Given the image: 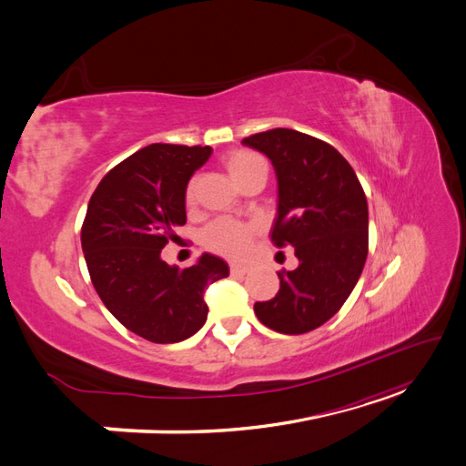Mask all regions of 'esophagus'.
Masks as SVG:
<instances>
[{
  "mask_svg": "<svg viewBox=\"0 0 466 466\" xmlns=\"http://www.w3.org/2000/svg\"><path fill=\"white\" fill-rule=\"evenodd\" d=\"M229 268H231V274H237V276H245L250 270V266L243 262H231Z\"/></svg>",
  "mask_w": 466,
  "mask_h": 466,
  "instance_id": "obj_1",
  "label": "esophagus"
}]
</instances>
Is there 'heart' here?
I'll return each mask as SVG.
<instances>
[{"label":"heart","mask_w":466,"mask_h":466,"mask_svg":"<svg viewBox=\"0 0 466 466\" xmlns=\"http://www.w3.org/2000/svg\"><path fill=\"white\" fill-rule=\"evenodd\" d=\"M225 167H228V173L233 178L235 185L238 187L241 182L250 177L258 168H266L264 159L255 151H233L228 155L225 159ZM194 194H196V185L190 182L187 188V202H194ZM252 235H255V228L252 225H243L233 219H218L209 225V228L204 231V245L218 252V255L223 257H243L250 241Z\"/></svg>","instance_id":"b5f03b06"}]
</instances>
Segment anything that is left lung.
<instances>
[{"label":"left lung","mask_w":466,"mask_h":466,"mask_svg":"<svg viewBox=\"0 0 466 466\" xmlns=\"http://www.w3.org/2000/svg\"><path fill=\"white\" fill-rule=\"evenodd\" d=\"M270 159L278 180L272 241L291 245L299 266L279 272V291L255 303L262 324L303 334L332 319L356 288L368 258V200L354 168L332 146L289 128L243 139Z\"/></svg>","instance_id":"obj_1"}]
</instances>
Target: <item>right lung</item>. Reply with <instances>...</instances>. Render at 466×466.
<instances>
[{"label":"right lung","instance_id":"add662e5","mask_svg":"<svg viewBox=\"0 0 466 466\" xmlns=\"http://www.w3.org/2000/svg\"><path fill=\"white\" fill-rule=\"evenodd\" d=\"M211 147L151 144L98 182L81 228L93 286L126 329L155 344H175L208 319L206 288L229 266L204 255L190 268L167 264L161 250L187 223V187Z\"/></svg>","mask_w":466,"mask_h":466}]
</instances>
